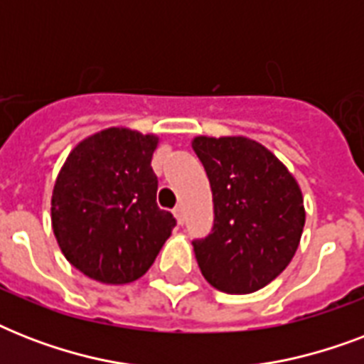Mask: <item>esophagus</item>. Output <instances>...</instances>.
Masks as SVG:
<instances>
[{
  "mask_svg": "<svg viewBox=\"0 0 364 364\" xmlns=\"http://www.w3.org/2000/svg\"><path fill=\"white\" fill-rule=\"evenodd\" d=\"M173 215H176L177 223H179V225H183V223H185V208H183L181 204L177 205L176 210H173Z\"/></svg>",
  "mask_w": 364,
  "mask_h": 364,
  "instance_id": "esophagus-1",
  "label": "esophagus"
}]
</instances>
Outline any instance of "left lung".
<instances>
[{
	"mask_svg": "<svg viewBox=\"0 0 364 364\" xmlns=\"http://www.w3.org/2000/svg\"><path fill=\"white\" fill-rule=\"evenodd\" d=\"M213 193V228L194 240L202 276L228 294L259 291L296 253L306 213L296 179L249 137H194Z\"/></svg>",
	"mask_w": 364,
	"mask_h": 364,
	"instance_id": "8db88e82",
	"label": "left lung"
}]
</instances>
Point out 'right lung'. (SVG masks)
Returning <instances> with one entry per match:
<instances>
[{"mask_svg": "<svg viewBox=\"0 0 364 364\" xmlns=\"http://www.w3.org/2000/svg\"><path fill=\"white\" fill-rule=\"evenodd\" d=\"M156 143L128 128L98 132L71 151L54 183V236L65 259L96 282L139 279L176 227L156 205Z\"/></svg>", "mask_w": 364, "mask_h": 364, "instance_id": "obj_1", "label": "right lung"}]
</instances>
